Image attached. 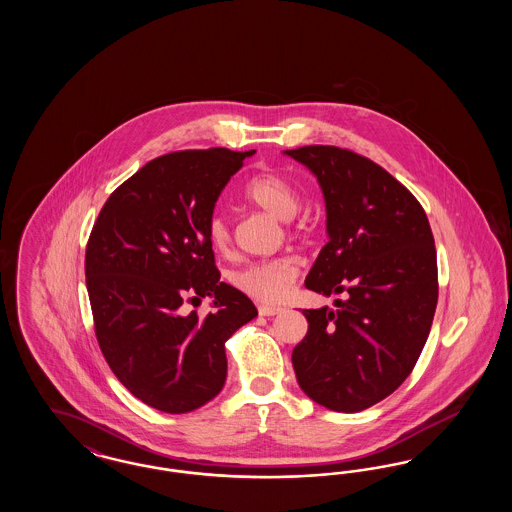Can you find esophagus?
I'll return each mask as SVG.
<instances>
[{
    "instance_id": "obj_1",
    "label": "esophagus",
    "mask_w": 512,
    "mask_h": 512,
    "mask_svg": "<svg viewBox=\"0 0 512 512\" xmlns=\"http://www.w3.org/2000/svg\"><path fill=\"white\" fill-rule=\"evenodd\" d=\"M284 309L282 307H272V305H259V315L261 317H274L280 315Z\"/></svg>"
}]
</instances>
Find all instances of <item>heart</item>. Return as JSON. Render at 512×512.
Listing matches in <instances>:
<instances>
[{"mask_svg":"<svg viewBox=\"0 0 512 512\" xmlns=\"http://www.w3.org/2000/svg\"><path fill=\"white\" fill-rule=\"evenodd\" d=\"M244 197L280 220H290L301 205L299 190L293 186L292 180L280 172H259L244 186ZM207 234L211 244L217 249H226L232 242V228L226 215L215 213L209 224ZM299 276V261L293 257H278L270 261L249 263L238 272H234L232 282L245 295L263 301L278 303L282 301L293 282Z\"/></svg>","mask_w":512,"mask_h":512,"instance_id":"obj_1","label":"heart"}]
</instances>
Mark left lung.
I'll list each match as a JSON object with an SVG mask.
<instances>
[{
    "label": "left lung",
    "mask_w": 512,
    "mask_h": 512,
    "mask_svg": "<svg viewBox=\"0 0 512 512\" xmlns=\"http://www.w3.org/2000/svg\"><path fill=\"white\" fill-rule=\"evenodd\" d=\"M315 172L326 201L328 244L305 288L345 293L338 311L303 309L295 345L301 390L338 413H359L413 372L438 305V259L428 217L390 172L351 149L286 151Z\"/></svg>",
    "instance_id": "left-lung-1"
}]
</instances>
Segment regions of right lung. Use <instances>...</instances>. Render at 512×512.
Returning a JSON list of instances; mask_svg holds the SVG:
<instances>
[{
    "instance_id": "add662e5",
    "label": "right lung",
    "mask_w": 512,
    "mask_h": 512,
    "mask_svg": "<svg viewBox=\"0 0 512 512\" xmlns=\"http://www.w3.org/2000/svg\"><path fill=\"white\" fill-rule=\"evenodd\" d=\"M255 151H172L109 195L86 245V288L99 349L134 397L190 413L226 380L224 341L257 317L251 299L220 282L207 224L228 180ZM209 294L218 309L188 314Z\"/></svg>"
}]
</instances>
